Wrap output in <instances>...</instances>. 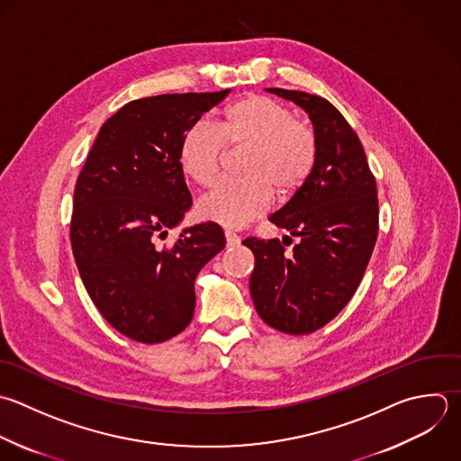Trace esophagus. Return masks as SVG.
I'll return each instance as SVG.
<instances>
[{
	"instance_id": "esophagus-1",
	"label": "esophagus",
	"mask_w": 461,
	"mask_h": 461,
	"mask_svg": "<svg viewBox=\"0 0 461 461\" xmlns=\"http://www.w3.org/2000/svg\"><path fill=\"white\" fill-rule=\"evenodd\" d=\"M225 240H227L229 247H236L241 241V238L236 232H232V230H225Z\"/></svg>"
}]
</instances>
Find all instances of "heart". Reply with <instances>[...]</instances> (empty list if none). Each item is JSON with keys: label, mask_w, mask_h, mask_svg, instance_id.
Wrapping results in <instances>:
<instances>
[{"label": "heart", "mask_w": 461, "mask_h": 461, "mask_svg": "<svg viewBox=\"0 0 461 461\" xmlns=\"http://www.w3.org/2000/svg\"><path fill=\"white\" fill-rule=\"evenodd\" d=\"M245 146L241 178L220 180L198 200V212L223 227L240 229L265 214L274 194H294L310 176L317 146L308 124L292 117L279 101L247 95L232 103L220 122L191 124L178 149L182 171L200 185L220 173L225 149Z\"/></svg>", "instance_id": "b5f03b06"}]
</instances>
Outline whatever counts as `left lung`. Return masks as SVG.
<instances>
[{
	"mask_svg": "<svg viewBox=\"0 0 461 461\" xmlns=\"http://www.w3.org/2000/svg\"><path fill=\"white\" fill-rule=\"evenodd\" d=\"M267 92L308 113L317 155L306 182L268 218L299 238L292 252L279 240L243 241L256 258L250 295L268 326L304 335L328 324L360 285L378 232L376 182L357 133L331 103L295 90Z\"/></svg>",
	"mask_w": 461,
	"mask_h": 461,
	"instance_id": "obj_1",
	"label": "left lung"
}]
</instances>
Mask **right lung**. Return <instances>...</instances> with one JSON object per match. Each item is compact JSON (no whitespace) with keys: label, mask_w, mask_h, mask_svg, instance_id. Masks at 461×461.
Returning a JSON list of instances; mask_svg holds the SVG:
<instances>
[{"label":"right lung","mask_w":461,"mask_h":461,"mask_svg":"<svg viewBox=\"0 0 461 461\" xmlns=\"http://www.w3.org/2000/svg\"><path fill=\"white\" fill-rule=\"evenodd\" d=\"M229 92L128 103L103 124L77 178L70 240L81 279L103 317L137 342L189 326L194 279L225 247L212 221L185 227L171 249L157 241L191 209L180 140Z\"/></svg>","instance_id":"obj_1"}]
</instances>
